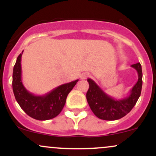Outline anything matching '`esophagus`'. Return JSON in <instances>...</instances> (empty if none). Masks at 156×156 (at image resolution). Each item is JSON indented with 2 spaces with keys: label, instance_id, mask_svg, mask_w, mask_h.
Returning a JSON list of instances; mask_svg holds the SVG:
<instances>
[{
  "label": "esophagus",
  "instance_id": "1",
  "mask_svg": "<svg viewBox=\"0 0 156 156\" xmlns=\"http://www.w3.org/2000/svg\"><path fill=\"white\" fill-rule=\"evenodd\" d=\"M89 76V74L88 73H82L80 75V79L83 80V79H86L87 78H88Z\"/></svg>",
  "mask_w": 156,
  "mask_h": 156
}]
</instances>
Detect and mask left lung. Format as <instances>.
<instances>
[{
    "label": "left lung",
    "instance_id": "1",
    "mask_svg": "<svg viewBox=\"0 0 156 156\" xmlns=\"http://www.w3.org/2000/svg\"><path fill=\"white\" fill-rule=\"evenodd\" d=\"M138 73V81L133 86L130 94L121 100L114 99L102 90L94 80L88 78L89 88L87 100L94 115L103 120H116L128 114L136 105L141 95L142 87V71L140 63L132 64Z\"/></svg>",
    "mask_w": 156,
    "mask_h": 156
}]
</instances>
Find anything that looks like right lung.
I'll use <instances>...</instances> for the list:
<instances>
[{"instance_id":"obj_1","label":"right lung","mask_w":156,"mask_h":156,"mask_svg":"<svg viewBox=\"0 0 156 156\" xmlns=\"http://www.w3.org/2000/svg\"><path fill=\"white\" fill-rule=\"evenodd\" d=\"M20 53L14 66L12 89L21 108L28 116L37 120H48L58 116L63 109L66 99L78 80L62 84L44 95H35L25 88L22 82Z\"/></svg>"}]
</instances>
